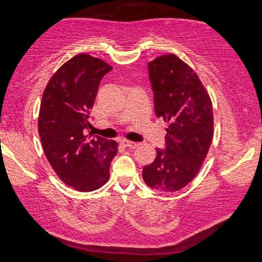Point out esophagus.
<instances>
[{"mask_svg": "<svg viewBox=\"0 0 262 262\" xmlns=\"http://www.w3.org/2000/svg\"><path fill=\"white\" fill-rule=\"evenodd\" d=\"M122 143H123L124 146L130 147V148H136V147L139 146L138 143H135V141H130V140H123Z\"/></svg>", "mask_w": 262, "mask_h": 262, "instance_id": "34e87169", "label": "esophagus"}]
</instances>
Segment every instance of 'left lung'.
Segmentation results:
<instances>
[{"instance_id": "obj_1", "label": "left lung", "mask_w": 262, "mask_h": 262, "mask_svg": "<svg viewBox=\"0 0 262 262\" xmlns=\"http://www.w3.org/2000/svg\"><path fill=\"white\" fill-rule=\"evenodd\" d=\"M154 111L168 123L166 149L143 168L145 183L173 192L186 187L202 167L213 138L210 96L199 75L178 55L165 54L148 62Z\"/></svg>"}]
</instances>
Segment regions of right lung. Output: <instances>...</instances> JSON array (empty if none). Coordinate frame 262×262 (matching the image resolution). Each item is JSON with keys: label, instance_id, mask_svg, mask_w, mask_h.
<instances>
[{"label": "right lung", "instance_id": "right-lung-1", "mask_svg": "<svg viewBox=\"0 0 262 262\" xmlns=\"http://www.w3.org/2000/svg\"><path fill=\"white\" fill-rule=\"evenodd\" d=\"M111 70L101 59L76 54L54 73L42 93L38 117L42 149L60 180L79 191L108 182L110 162L118 152L115 140L85 136L98 85Z\"/></svg>", "mask_w": 262, "mask_h": 262}]
</instances>
